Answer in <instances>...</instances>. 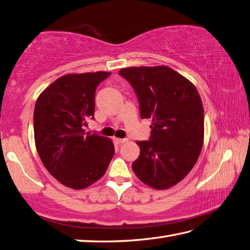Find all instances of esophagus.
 Returning a JSON list of instances; mask_svg holds the SVG:
<instances>
[{"label": "esophagus", "instance_id": "obj_1", "mask_svg": "<svg viewBox=\"0 0 250 250\" xmlns=\"http://www.w3.org/2000/svg\"><path fill=\"white\" fill-rule=\"evenodd\" d=\"M128 141L126 139H118V138H115V142L117 144H122V143H125V142Z\"/></svg>", "mask_w": 250, "mask_h": 250}]
</instances>
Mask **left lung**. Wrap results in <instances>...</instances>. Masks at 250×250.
<instances>
[{
	"mask_svg": "<svg viewBox=\"0 0 250 250\" xmlns=\"http://www.w3.org/2000/svg\"><path fill=\"white\" fill-rule=\"evenodd\" d=\"M139 99L141 118L153 119L149 141L136 142L132 169L142 182L167 189L182 181L204 143V107L192 82L167 66L122 68Z\"/></svg>",
	"mask_w": 250,
	"mask_h": 250,
	"instance_id": "1",
	"label": "left lung"
}]
</instances>
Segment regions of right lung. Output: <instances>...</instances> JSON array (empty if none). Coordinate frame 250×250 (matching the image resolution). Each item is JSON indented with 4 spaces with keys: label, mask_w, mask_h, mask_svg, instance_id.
Wrapping results in <instances>:
<instances>
[{
    "label": "right lung",
    "mask_w": 250,
    "mask_h": 250,
    "mask_svg": "<svg viewBox=\"0 0 250 250\" xmlns=\"http://www.w3.org/2000/svg\"><path fill=\"white\" fill-rule=\"evenodd\" d=\"M110 72L68 73L38 97L33 112L34 142L44 167L58 182L83 189L100 180L115 154L105 136L86 133L94 119L95 90Z\"/></svg>",
    "instance_id": "add662e5"
}]
</instances>
